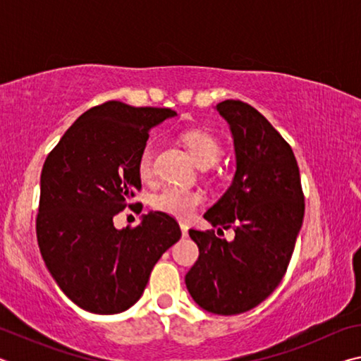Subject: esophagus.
I'll use <instances>...</instances> for the list:
<instances>
[{
    "mask_svg": "<svg viewBox=\"0 0 361 361\" xmlns=\"http://www.w3.org/2000/svg\"><path fill=\"white\" fill-rule=\"evenodd\" d=\"M180 229H181V235H183V237H188L189 226H188L186 223H180Z\"/></svg>",
    "mask_w": 361,
    "mask_h": 361,
    "instance_id": "esophagus-1",
    "label": "esophagus"
}]
</instances>
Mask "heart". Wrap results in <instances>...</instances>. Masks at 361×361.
I'll list each match as a JSON object with an SVG mask.
<instances>
[{
    "mask_svg": "<svg viewBox=\"0 0 361 361\" xmlns=\"http://www.w3.org/2000/svg\"><path fill=\"white\" fill-rule=\"evenodd\" d=\"M181 142L186 146L192 161L199 167H212L223 154V146L219 140L204 129H191L181 135ZM152 167H154V145L146 143L138 156L137 172L143 181L152 178ZM204 204V194L195 189L166 188L152 197V207L156 210L167 213L170 216L186 219Z\"/></svg>",
    "mask_w": 361,
    "mask_h": 361,
    "instance_id": "1",
    "label": "heart"
}]
</instances>
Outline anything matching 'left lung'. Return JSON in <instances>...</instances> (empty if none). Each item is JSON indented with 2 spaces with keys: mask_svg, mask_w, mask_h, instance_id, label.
I'll list each match as a JSON object with an SVG mask.
<instances>
[{
  "mask_svg": "<svg viewBox=\"0 0 361 361\" xmlns=\"http://www.w3.org/2000/svg\"><path fill=\"white\" fill-rule=\"evenodd\" d=\"M216 111L234 138L235 175L204 218L213 228H232L234 240L215 231L189 229L199 258L185 282L207 312L237 315L277 288L290 264L304 218V194L291 146L258 109L224 100Z\"/></svg>",
  "mask_w": 361,
  "mask_h": 361,
  "instance_id": "obj_1",
  "label": "left lung"
}]
</instances>
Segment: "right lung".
<instances>
[{
    "label": "right lung",
    "instance_id": "add662e5",
    "mask_svg": "<svg viewBox=\"0 0 361 361\" xmlns=\"http://www.w3.org/2000/svg\"><path fill=\"white\" fill-rule=\"evenodd\" d=\"M170 108L111 100L79 116L41 172L36 235L42 259L66 296L92 314H119L143 295L159 258L180 240L176 219L143 215L116 229L113 216L142 189L138 156Z\"/></svg>",
    "mask_w": 361,
    "mask_h": 361
}]
</instances>
